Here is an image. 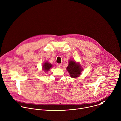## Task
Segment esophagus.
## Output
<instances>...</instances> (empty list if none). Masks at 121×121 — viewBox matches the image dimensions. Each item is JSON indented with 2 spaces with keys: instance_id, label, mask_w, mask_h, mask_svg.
<instances>
[{
  "instance_id": "34e87169",
  "label": "esophagus",
  "mask_w": 121,
  "mask_h": 121,
  "mask_svg": "<svg viewBox=\"0 0 121 121\" xmlns=\"http://www.w3.org/2000/svg\"><path fill=\"white\" fill-rule=\"evenodd\" d=\"M57 67H58V68H61L62 65H61V64H57Z\"/></svg>"
}]
</instances>
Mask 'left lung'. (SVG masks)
<instances>
[{"label":"left lung","mask_w":121,"mask_h":121,"mask_svg":"<svg viewBox=\"0 0 121 121\" xmlns=\"http://www.w3.org/2000/svg\"><path fill=\"white\" fill-rule=\"evenodd\" d=\"M67 69L71 78L78 77L81 74L82 69L79 64H77L74 60H69Z\"/></svg>","instance_id":"1"}]
</instances>
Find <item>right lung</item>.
<instances>
[{
  "label": "right lung",
  "instance_id": "obj_1",
  "mask_svg": "<svg viewBox=\"0 0 121 121\" xmlns=\"http://www.w3.org/2000/svg\"><path fill=\"white\" fill-rule=\"evenodd\" d=\"M52 65L51 64L47 62H45L43 65V69L44 71H47L50 69V68L52 67Z\"/></svg>",
  "mask_w": 121,
  "mask_h": 121
}]
</instances>
